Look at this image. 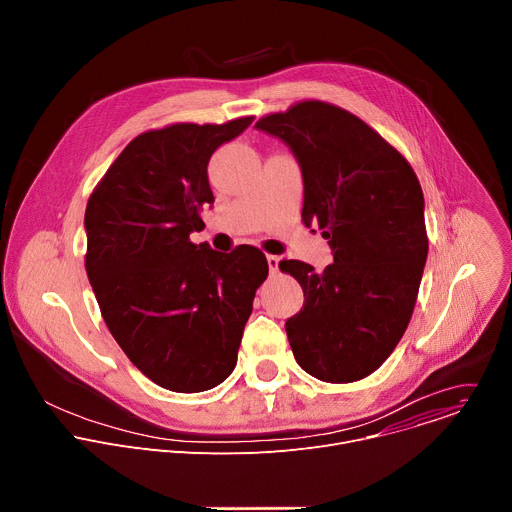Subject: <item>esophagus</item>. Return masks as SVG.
<instances>
[{"label": "esophagus", "instance_id": "esophagus-1", "mask_svg": "<svg viewBox=\"0 0 512 512\" xmlns=\"http://www.w3.org/2000/svg\"><path fill=\"white\" fill-rule=\"evenodd\" d=\"M279 257L277 255H267V265H269V271L271 273H277V269H279Z\"/></svg>", "mask_w": 512, "mask_h": 512}]
</instances>
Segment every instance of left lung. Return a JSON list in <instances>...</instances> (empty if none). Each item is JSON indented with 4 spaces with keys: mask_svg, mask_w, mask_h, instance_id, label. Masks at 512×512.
Returning <instances> with one entry per match:
<instances>
[{
    "mask_svg": "<svg viewBox=\"0 0 512 512\" xmlns=\"http://www.w3.org/2000/svg\"><path fill=\"white\" fill-rule=\"evenodd\" d=\"M294 152L306 227L318 225L334 263L283 261L304 289L285 322L300 367L326 383L375 373L411 320L427 259L423 192L409 162L373 127L324 101H302L255 123Z\"/></svg>",
    "mask_w": 512,
    "mask_h": 512,
    "instance_id": "8db88e82",
    "label": "left lung"
}]
</instances>
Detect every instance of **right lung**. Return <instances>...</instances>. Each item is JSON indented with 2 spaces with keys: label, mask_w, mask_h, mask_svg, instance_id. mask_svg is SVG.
<instances>
[{
  "label": "right lung",
  "mask_w": 512,
  "mask_h": 512,
  "mask_svg": "<svg viewBox=\"0 0 512 512\" xmlns=\"http://www.w3.org/2000/svg\"><path fill=\"white\" fill-rule=\"evenodd\" d=\"M253 117L223 125L174 123L129 141L93 190L85 267L103 320L156 385L198 393L235 369L243 328L269 267L255 247L194 245L214 202L208 160Z\"/></svg>",
  "instance_id": "1"
}]
</instances>
